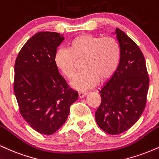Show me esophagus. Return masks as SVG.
I'll return each instance as SVG.
<instances>
[{
	"mask_svg": "<svg viewBox=\"0 0 159 159\" xmlns=\"http://www.w3.org/2000/svg\"><path fill=\"white\" fill-rule=\"evenodd\" d=\"M87 95V93L86 92H80L79 93V98L81 99V98H83L84 97H85Z\"/></svg>",
	"mask_w": 159,
	"mask_h": 159,
	"instance_id": "obj_1",
	"label": "esophagus"
}]
</instances>
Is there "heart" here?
I'll return each instance as SVG.
<instances>
[{
	"mask_svg": "<svg viewBox=\"0 0 159 159\" xmlns=\"http://www.w3.org/2000/svg\"><path fill=\"white\" fill-rule=\"evenodd\" d=\"M120 60V48L112 37L80 35L68 43L67 49H59L54 58L56 67L65 78L72 80L76 74V62L82 61L83 73L73 87L84 91L98 82H105L114 75Z\"/></svg>",
	"mask_w": 159,
	"mask_h": 159,
	"instance_id": "1",
	"label": "heart"
}]
</instances>
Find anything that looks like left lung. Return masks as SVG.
I'll list each match as a JSON object with an SVG mask.
<instances>
[{
    "instance_id": "left-lung-1",
    "label": "left lung",
    "mask_w": 159,
    "mask_h": 159,
    "mask_svg": "<svg viewBox=\"0 0 159 159\" xmlns=\"http://www.w3.org/2000/svg\"><path fill=\"white\" fill-rule=\"evenodd\" d=\"M120 48L118 68L100 90L101 103L95 112L99 127L118 135L131 128L141 116L147 102L149 77L144 57L139 46L116 28Z\"/></svg>"
}]
</instances>
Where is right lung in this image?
<instances>
[{
	"label": "right lung",
	"mask_w": 159,
	"mask_h": 159,
	"mask_svg": "<svg viewBox=\"0 0 159 159\" xmlns=\"http://www.w3.org/2000/svg\"><path fill=\"white\" fill-rule=\"evenodd\" d=\"M55 32H39L22 47L15 63L14 92L20 115L43 135L55 133L65 124L78 92L69 88L54 62L64 40Z\"/></svg>",
	"instance_id": "add662e5"
}]
</instances>
